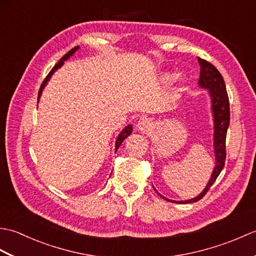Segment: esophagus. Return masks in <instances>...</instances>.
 Instances as JSON below:
<instances>
[{"label":"esophagus","instance_id":"34e87169","mask_svg":"<svg viewBox=\"0 0 256 256\" xmlns=\"http://www.w3.org/2000/svg\"><path fill=\"white\" fill-rule=\"evenodd\" d=\"M153 126V122L150 118H142L138 123V128L140 132H148Z\"/></svg>","mask_w":256,"mask_h":256}]
</instances>
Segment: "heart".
<instances>
[{"label": "heart", "instance_id": "heart-1", "mask_svg": "<svg viewBox=\"0 0 256 256\" xmlns=\"http://www.w3.org/2000/svg\"><path fill=\"white\" fill-rule=\"evenodd\" d=\"M174 79H175V76H174V74H170V72H165V74H162V82L168 84V82H170V81H172Z\"/></svg>", "mask_w": 256, "mask_h": 256}]
</instances>
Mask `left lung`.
<instances>
[{
	"label": "left lung",
	"instance_id": "left-lung-1",
	"mask_svg": "<svg viewBox=\"0 0 256 256\" xmlns=\"http://www.w3.org/2000/svg\"><path fill=\"white\" fill-rule=\"evenodd\" d=\"M198 62L200 64V77L198 81V86L201 89L208 90V94L211 103V113L212 118H214V150L216 157V166L214 168V170H212L211 177L204 189L197 196V197L189 200H170L164 197V196H162L156 190V192L158 194L162 199L177 204L196 202V201L202 198L212 186V184H214L216 182V179L218 178L221 170H224L226 155V138L228 128H229L230 124V104L229 98H228L226 94L224 80L222 78L221 74L218 72V69H216L214 64H211L210 62L201 58H198Z\"/></svg>",
	"mask_w": 256,
	"mask_h": 256
}]
</instances>
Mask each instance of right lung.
Returning <instances> with one entry per match:
<instances>
[{"instance_id":"right-lung-1","label":"right lung","mask_w":256,"mask_h":256,"mask_svg":"<svg viewBox=\"0 0 256 256\" xmlns=\"http://www.w3.org/2000/svg\"><path fill=\"white\" fill-rule=\"evenodd\" d=\"M79 50V46H77V47H74V48H72V50H69L66 55H64L60 60L58 62V64H55V67H54L52 70H50V72L48 74V76L46 77V79L44 80V82L42 84V86H40V92H38V101H40V96H42V90H44V88L46 86V84H48V81L50 80V78H52V76L55 74V72H57V70L60 68L62 66H64V62L66 60H68V59L72 57L74 54L77 52ZM132 131H133V128H132V125L131 124H128V126H125L121 132H120V134L118 135V138H116V152L118 150V148H120V145L122 144V142L123 140L126 138L128 136H130V135L132 134Z\"/></svg>"}]
</instances>
